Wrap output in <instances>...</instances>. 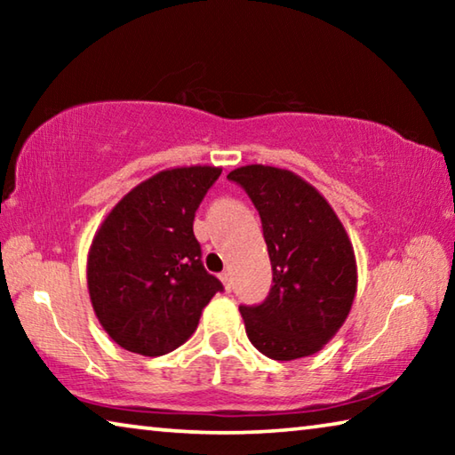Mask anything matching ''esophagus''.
<instances>
[{
	"instance_id": "34e87169",
	"label": "esophagus",
	"mask_w": 455,
	"mask_h": 455,
	"mask_svg": "<svg viewBox=\"0 0 455 455\" xmlns=\"http://www.w3.org/2000/svg\"><path fill=\"white\" fill-rule=\"evenodd\" d=\"M220 281L225 284L227 291H233V276H230V273H220Z\"/></svg>"
}]
</instances>
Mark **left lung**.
Here are the masks:
<instances>
[{"label": "left lung", "instance_id": "left-lung-1", "mask_svg": "<svg viewBox=\"0 0 455 455\" xmlns=\"http://www.w3.org/2000/svg\"><path fill=\"white\" fill-rule=\"evenodd\" d=\"M227 179L259 211L273 268L265 301L238 307L246 335L276 361L313 355L347 319L357 291L347 233L327 200L297 174L251 164Z\"/></svg>", "mask_w": 455, "mask_h": 455}]
</instances>
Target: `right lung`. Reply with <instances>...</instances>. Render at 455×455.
I'll list each match as a JSON object with an SVG mask.
<instances>
[{
	"label": "right lung",
	"instance_id": "right-lung-1",
	"mask_svg": "<svg viewBox=\"0 0 455 455\" xmlns=\"http://www.w3.org/2000/svg\"><path fill=\"white\" fill-rule=\"evenodd\" d=\"M220 168H172L152 176L114 206L88 255L92 307L120 347L158 357L196 331L219 291L203 265L192 222Z\"/></svg>",
	"mask_w": 455,
	"mask_h": 455
}]
</instances>
